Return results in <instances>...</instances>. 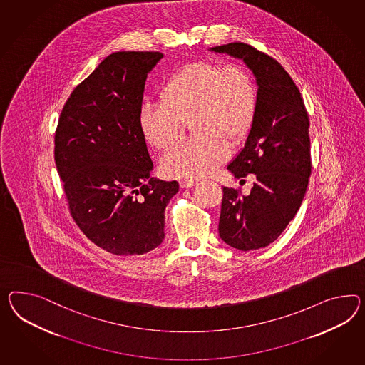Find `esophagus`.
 Masks as SVG:
<instances>
[{"label":"esophagus","instance_id":"esophagus-1","mask_svg":"<svg viewBox=\"0 0 365 365\" xmlns=\"http://www.w3.org/2000/svg\"><path fill=\"white\" fill-rule=\"evenodd\" d=\"M196 184V180L193 178H184L180 181V187H192Z\"/></svg>","mask_w":365,"mask_h":365}]
</instances>
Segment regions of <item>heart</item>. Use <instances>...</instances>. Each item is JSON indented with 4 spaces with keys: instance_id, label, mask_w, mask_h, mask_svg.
Returning <instances> with one entry per match:
<instances>
[{
    "instance_id": "heart-1",
    "label": "heart",
    "mask_w": 365,
    "mask_h": 365,
    "mask_svg": "<svg viewBox=\"0 0 365 365\" xmlns=\"http://www.w3.org/2000/svg\"><path fill=\"white\" fill-rule=\"evenodd\" d=\"M160 102L141 106V135L164 152L182 139L185 123L190 122L196 136L167 155L161 170L168 178H201L229 158V140L238 144L250 131L258 90L252 74L241 66L198 61L169 75Z\"/></svg>"
}]
</instances>
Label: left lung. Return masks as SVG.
<instances>
[{"mask_svg":"<svg viewBox=\"0 0 365 365\" xmlns=\"http://www.w3.org/2000/svg\"><path fill=\"white\" fill-rule=\"evenodd\" d=\"M242 59L255 76L258 107L245 147L227 165L255 175L249 196L224 187L218 233L234 249L269 246L299 210L311 175L309 115L299 88L274 58L242 42L210 48Z\"/></svg>","mask_w":365,"mask_h":365,"instance_id":"left-lung-1","label":"left lung"}]
</instances>
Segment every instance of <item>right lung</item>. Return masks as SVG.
<instances>
[{
  "instance_id": "add662e5",
  "label": "right lung",
  "mask_w": 365,
  "mask_h": 365,
  "mask_svg": "<svg viewBox=\"0 0 365 365\" xmlns=\"http://www.w3.org/2000/svg\"><path fill=\"white\" fill-rule=\"evenodd\" d=\"M163 54L107 56L67 99L54 159L70 213L88 240L116 255H140L164 240L165 207L178 181L150 178L139 128L147 75Z\"/></svg>"
}]
</instances>
